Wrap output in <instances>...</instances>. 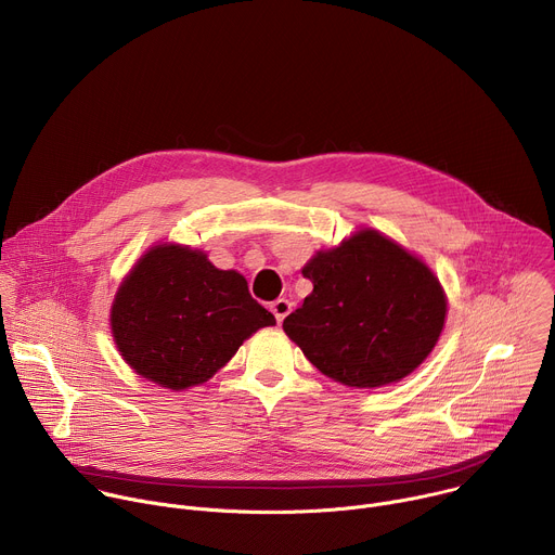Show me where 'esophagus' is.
<instances>
[{
	"label": "esophagus",
	"instance_id": "34e87169",
	"mask_svg": "<svg viewBox=\"0 0 555 555\" xmlns=\"http://www.w3.org/2000/svg\"><path fill=\"white\" fill-rule=\"evenodd\" d=\"M270 309H272V313H274L276 323H283L285 315L292 311V302H289L287 298H276V300L270 305Z\"/></svg>",
	"mask_w": 555,
	"mask_h": 555
}]
</instances>
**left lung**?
<instances>
[{
  "label": "left lung",
  "mask_w": 555,
  "mask_h": 555,
  "mask_svg": "<svg viewBox=\"0 0 555 555\" xmlns=\"http://www.w3.org/2000/svg\"><path fill=\"white\" fill-rule=\"evenodd\" d=\"M313 289L283 321L327 377L377 388L413 373L435 349L446 294L433 270L377 230H358L302 268Z\"/></svg>",
  "instance_id": "left-lung-1"
}]
</instances>
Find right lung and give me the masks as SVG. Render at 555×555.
Segmentation results:
<instances>
[{
  "mask_svg": "<svg viewBox=\"0 0 555 555\" xmlns=\"http://www.w3.org/2000/svg\"><path fill=\"white\" fill-rule=\"evenodd\" d=\"M112 334L122 360L171 390L204 384L257 330L276 325L246 279L204 253L153 246L120 283Z\"/></svg>",
  "mask_w": 555,
  "mask_h": 555,
  "instance_id": "1",
  "label": "right lung"
}]
</instances>
